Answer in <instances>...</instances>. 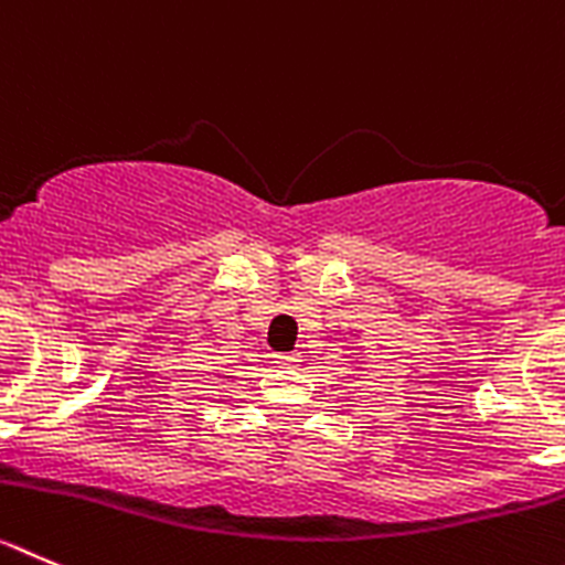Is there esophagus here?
<instances>
[{"mask_svg": "<svg viewBox=\"0 0 565 565\" xmlns=\"http://www.w3.org/2000/svg\"><path fill=\"white\" fill-rule=\"evenodd\" d=\"M298 358H301L298 352H281V354H276V363L281 365V369H289V365L298 363Z\"/></svg>", "mask_w": 565, "mask_h": 565, "instance_id": "34e87169", "label": "esophagus"}]
</instances>
